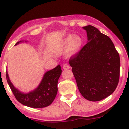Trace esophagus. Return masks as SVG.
Wrapping results in <instances>:
<instances>
[{"label":"esophagus","mask_w":129,"mask_h":129,"mask_svg":"<svg viewBox=\"0 0 129 129\" xmlns=\"http://www.w3.org/2000/svg\"><path fill=\"white\" fill-rule=\"evenodd\" d=\"M63 69L64 70H67L70 69V66L68 64H64L63 66Z\"/></svg>","instance_id":"obj_1"}]
</instances>
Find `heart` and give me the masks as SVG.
<instances>
[{"instance_id":"heart-1","label":"heart","mask_w":129,"mask_h":129,"mask_svg":"<svg viewBox=\"0 0 129 129\" xmlns=\"http://www.w3.org/2000/svg\"><path fill=\"white\" fill-rule=\"evenodd\" d=\"M82 39L79 35L69 34L65 37L59 45L60 49L66 50V54L71 57L77 54L82 47Z\"/></svg>"}]
</instances>
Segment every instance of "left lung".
<instances>
[{"mask_svg": "<svg viewBox=\"0 0 129 129\" xmlns=\"http://www.w3.org/2000/svg\"><path fill=\"white\" fill-rule=\"evenodd\" d=\"M87 43L70 57V66L82 96L98 101L111 95L119 82L120 58L109 36L91 25L84 26Z\"/></svg>", "mask_w": 129, "mask_h": 129, "instance_id": "left-lung-1", "label": "left lung"}]
</instances>
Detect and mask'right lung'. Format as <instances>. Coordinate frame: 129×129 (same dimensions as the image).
<instances>
[{
  "label": "right lung",
  "mask_w": 129,
  "mask_h": 129,
  "mask_svg": "<svg viewBox=\"0 0 129 129\" xmlns=\"http://www.w3.org/2000/svg\"><path fill=\"white\" fill-rule=\"evenodd\" d=\"M22 42L23 41H19L15 45ZM61 73L62 70L59 65L45 72L37 88L28 93L21 92L13 85L7 71H6V78L13 94L19 103L29 107L43 108L50 106L55 99L57 93V82Z\"/></svg>",
  "instance_id": "1"
}]
</instances>
